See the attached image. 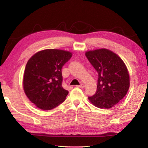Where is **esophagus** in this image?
I'll return each instance as SVG.
<instances>
[{
  "mask_svg": "<svg viewBox=\"0 0 148 148\" xmlns=\"http://www.w3.org/2000/svg\"><path fill=\"white\" fill-rule=\"evenodd\" d=\"M76 87H79V88L83 89V88H84V87H85V85L83 84H82L81 85H79V86H76Z\"/></svg>",
  "mask_w": 148,
  "mask_h": 148,
  "instance_id": "34e87169",
  "label": "esophagus"
}]
</instances>
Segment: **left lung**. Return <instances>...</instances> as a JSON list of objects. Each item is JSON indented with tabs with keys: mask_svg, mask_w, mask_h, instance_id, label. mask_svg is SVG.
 <instances>
[{
	"mask_svg": "<svg viewBox=\"0 0 148 148\" xmlns=\"http://www.w3.org/2000/svg\"><path fill=\"white\" fill-rule=\"evenodd\" d=\"M86 56L98 72L97 91L89 101L99 108L109 109L126 95L130 86L128 70L114 52L105 48L86 52Z\"/></svg>",
	"mask_w": 148,
	"mask_h": 148,
	"instance_id": "8db88e82",
	"label": "left lung"
}]
</instances>
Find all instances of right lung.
Segmentation results:
<instances>
[{"instance_id":"add662e5","label":"right lung","mask_w":148,"mask_h":148,"mask_svg":"<svg viewBox=\"0 0 148 148\" xmlns=\"http://www.w3.org/2000/svg\"><path fill=\"white\" fill-rule=\"evenodd\" d=\"M71 52L47 49L33 55L24 71L23 89L38 108L49 110L64 101L69 91L62 87V67L72 57Z\"/></svg>"}]
</instances>
